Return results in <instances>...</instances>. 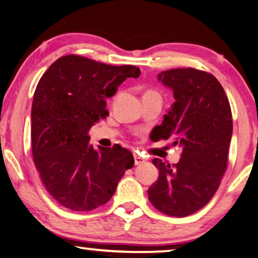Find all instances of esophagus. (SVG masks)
<instances>
[{"mask_svg": "<svg viewBox=\"0 0 258 258\" xmlns=\"http://www.w3.org/2000/svg\"><path fill=\"white\" fill-rule=\"evenodd\" d=\"M145 160H144V158H142L141 156H140V154H138V153H134V162H135V165H142V163L144 162Z\"/></svg>", "mask_w": 258, "mask_h": 258, "instance_id": "34e87169", "label": "esophagus"}]
</instances>
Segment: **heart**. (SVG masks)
I'll return each mask as SVG.
<instances>
[{"mask_svg":"<svg viewBox=\"0 0 258 258\" xmlns=\"http://www.w3.org/2000/svg\"><path fill=\"white\" fill-rule=\"evenodd\" d=\"M149 95H159V93L157 91H154V90H148L147 92L144 93V96H149Z\"/></svg>","mask_w":258,"mask_h":258,"instance_id":"b5f03b06","label":"heart"}]
</instances>
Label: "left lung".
I'll return each mask as SVG.
<instances>
[{
    "mask_svg": "<svg viewBox=\"0 0 258 258\" xmlns=\"http://www.w3.org/2000/svg\"><path fill=\"white\" fill-rule=\"evenodd\" d=\"M158 78L174 90L175 98L156 127L158 139H172L182 152L172 166L154 159L159 177L148 195L160 212L187 217L205 207L221 184L232 134L231 108L222 86L209 72L171 69Z\"/></svg>",
    "mask_w": 258,
    "mask_h": 258,
    "instance_id": "obj_1",
    "label": "left lung"
}]
</instances>
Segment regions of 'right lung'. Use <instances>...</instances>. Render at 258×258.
I'll use <instances>...</instances> for the list:
<instances>
[{
  "mask_svg": "<svg viewBox=\"0 0 258 258\" xmlns=\"http://www.w3.org/2000/svg\"><path fill=\"white\" fill-rule=\"evenodd\" d=\"M134 65L114 67L80 55L62 56L37 84L31 108L32 159L46 190L72 211H91L114 195L133 154L115 144L96 151L89 131L109 115L107 98L127 78Z\"/></svg>",
  "mask_w": 258,
  "mask_h": 258,
  "instance_id": "add662e5",
  "label": "right lung"
}]
</instances>
